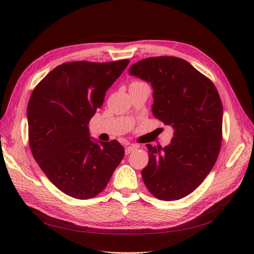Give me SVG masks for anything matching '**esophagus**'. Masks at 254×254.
<instances>
[{
  "label": "esophagus",
  "instance_id": "34e87169",
  "mask_svg": "<svg viewBox=\"0 0 254 254\" xmlns=\"http://www.w3.org/2000/svg\"><path fill=\"white\" fill-rule=\"evenodd\" d=\"M136 148H137V146H136V145H134V144L127 146V147L125 148V152H126V155H129L130 152L133 151V150H134V149H136Z\"/></svg>",
  "mask_w": 254,
  "mask_h": 254
}]
</instances>
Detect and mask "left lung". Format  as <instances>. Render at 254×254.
I'll list each match as a JSON object with an SVG mask.
<instances>
[{
    "label": "left lung",
    "instance_id": "1",
    "mask_svg": "<svg viewBox=\"0 0 254 254\" xmlns=\"http://www.w3.org/2000/svg\"><path fill=\"white\" fill-rule=\"evenodd\" d=\"M129 74L150 83L152 114L174 129L165 147L146 145L149 160L143 181L156 198L178 200L200 186L217 160L222 129L219 94L209 78L181 58H146L130 66Z\"/></svg>",
    "mask_w": 254,
    "mask_h": 254
}]
</instances>
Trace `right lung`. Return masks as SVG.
<instances>
[{"label": "right lung", "mask_w": 254, "mask_h": 254, "mask_svg": "<svg viewBox=\"0 0 254 254\" xmlns=\"http://www.w3.org/2000/svg\"><path fill=\"white\" fill-rule=\"evenodd\" d=\"M129 64L74 61L52 70L27 105L29 147L51 182L76 199L95 197L125 155L118 141L90 137L89 122Z\"/></svg>", "instance_id": "add662e5"}]
</instances>
